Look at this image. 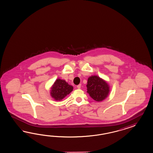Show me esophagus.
<instances>
[{
	"mask_svg": "<svg viewBox=\"0 0 153 153\" xmlns=\"http://www.w3.org/2000/svg\"><path fill=\"white\" fill-rule=\"evenodd\" d=\"M81 84H79V85H77V88L79 89V88H81Z\"/></svg>",
	"mask_w": 153,
	"mask_h": 153,
	"instance_id": "esophagus-1",
	"label": "esophagus"
}]
</instances>
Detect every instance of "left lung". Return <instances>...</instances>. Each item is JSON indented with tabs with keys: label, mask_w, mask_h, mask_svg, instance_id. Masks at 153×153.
Listing matches in <instances>:
<instances>
[{
	"label": "left lung",
	"mask_w": 153,
	"mask_h": 153,
	"mask_svg": "<svg viewBox=\"0 0 153 153\" xmlns=\"http://www.w3.org/2000/svg\"><path fill=\"white\" fill-rule=\"evenodd\" d=\"M87 92L91 98L100 102L108 95L110 87L108 83L97 76H92L87 80Z\"/></svg>",
	"instance_id": "obj_1"
}]
</instances>
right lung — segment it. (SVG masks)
<instances>
[{
	"label": "right lung",
	"instance_id": "obj_1",
	"mask_svg": "<svg viewBox=\"0 0 153 153\" xmlns=\"http://www.w3.org/2000/svg\"><path fill=\"white\" fill-rule=\"evenodd\" d=\"M74 87L68 85L65 80L58 79L51 88L50 94L52 97L56 101H61L73 91Z\"/></svg>",
	"mask_w": 153,
	"mask_h": 153
}]
</instances>
